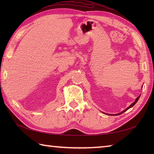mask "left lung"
I'll list each match as a JSON object with an SVG mask.
<instances>
[{"label": "left lung", "instance_id": "obj_1", "mask_svg": "<svg viewBox=\"0 0 154 154\" xmlns=\"http://www.w3.org/2000/svg\"><path fill=\"white\" fill-rule=\"evenodd\" d=\"M140 96H139V97H138V98H136V99L135 100V101H134V103H132V104H131V105H130V106H129V107H128L126 109H125V110H124V111H122V112H120V113H119V114H115V115H119V114H122L123 112H125V111H126L127 110H128L129 109H130V108H131V107H132V106H133L134 105V104H136V103H137V101H138V99H140Z\"/></svg>", "mask_w": 154, "mask_h": 154}]
</instances>
